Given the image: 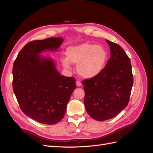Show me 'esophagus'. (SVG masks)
Returning a JSON list of instances; mask_svg holds the SVG:
<instances>
[{
	"instance_id": "esophagus-1",
	"label": "esophagus",
	"mask_w": 153,
	"mask_h": 153,
	"mask_svg": "<svg viewBox=\"0 0 153 153\" xmlns=\"http://www.w3.org/2000/svg\"><path fill=\"white\" fill-rule=\"evenodd\" d=\"M76 85H77L78 87H80V86L82 85V83H81L80 81L77 80V81L76 82Z\"/></svg>"
}]
</instances>
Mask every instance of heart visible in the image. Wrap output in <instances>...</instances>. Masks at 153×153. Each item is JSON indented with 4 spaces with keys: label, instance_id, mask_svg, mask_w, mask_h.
Masks as SVG:
<instances>
[{
    "label": "heart",
    "instance_id": "heart-1",
    "mask_svg": "<svg viewBox=\"0 0 153 153\" xmlns=\"http://www.w3.org/2000/svg\"><path fill=\"white\" fill-rule=\"evenodd\" d=\"M66 54V59L62 60L63 66L70 68V63L77 64L78 73L85 78L99 75L106 60V53L103 47L88 43L69 47Z\"/></svg>",
    "mask_w": 153,
    "mask_h": 153
}]
</instances>
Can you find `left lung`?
I'll use <instances>...</instances> for the list:
<instances>
[{"label": "left lung", "mask_w": 153, "mask_h": 153, "mask_svg": "<svg viewBox=\"0 0 153 153\" xmlns=\"http://www.w3.org/2000/svg\"><path fill=\"white\" fill-rule=\"evenodd\" d=\"M110 57L99 75L84 80L85 108L96 121L110 119L127 106L133 84L130 59L116 43L106 40Z\"/></svg>", "instance_id": "1"}]
</instances>
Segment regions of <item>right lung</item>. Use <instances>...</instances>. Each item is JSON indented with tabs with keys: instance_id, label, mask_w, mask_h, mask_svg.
I'll return each instance as SVG.
<instances>
[{
	"instance_id": "right-lung-1",
	"label": "right lung",
	"mask_w": 153,
	"mask_h": 153,
	"mask_svg": "<svg viewBox=\"0 0 153 153\" xmlns=\"http://www.w3.org/2000/svg\"><path fill=\"white\" fill-rule=\"evenodd\" d=\"M62 41L61 38L32 41L23 47L13 64V89L21 110L45 124L61 121L76 88L75 78L61 75L52 59L39 55L57 50Z\"/></svg>"
}]
</instances>
